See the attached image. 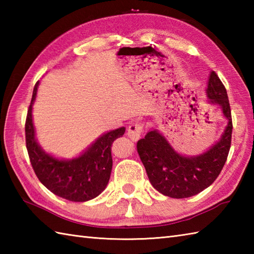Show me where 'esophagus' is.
Here are the masks:
<instances>
[{
	"mask_svg": "<svg viewBox=\"0 0 254 254\" xmlns=\"http://www.w3.org/2000/svg\"><path fill=\"white\" fill-rule=\"evenodd\" d=\"M142 132H143V124L134 123V124H131L127 128V136L130 137L133 142H136L141 138Z\"/></svg>",
	"mask_w": 254,
	"mask_h": 254,
	"instance_id": "obj_1",
	"label": "esophagus"
}]
</instances>
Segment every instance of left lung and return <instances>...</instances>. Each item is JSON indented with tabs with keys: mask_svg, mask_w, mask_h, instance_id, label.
Returning <instances> with one entry per match:
<instances>
[{
	"mask_svg": "<svg viewBox=\"0 0 254 254\" xmlns=\"http://www.w3.org/2000/svg\"><path fill=\"white\" fill-rule=\"evenodd\" d=\"M205 91L208 104L219 108L227 120L222 136L207 150L195 156L181 155L156 128L137 142V153L150 183L166 196L186 198L202 192L216 180L227 160L233 121L227 91L215 72H210Z\"/></svg>",
	"mask_w": 254,
	"mask_h": 254,
	"instance_id": "left-lung-1",
	"label": "left lung"
}]
</instances>
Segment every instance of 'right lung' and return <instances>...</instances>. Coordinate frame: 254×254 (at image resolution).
Returning a JSON list of instances; mask_svg holds the SVG:
<instances>
[{
    "instance_id": "obj_1",
    "label": "right lung",
    "mask_w": 254,
    "mask_h": 254,
    "mask_svg": "<svg viewBox=\"0 0 254 254\" xmlns=\"http://www.w3.org/2000/svg\"><path fill=\"white\" fill-rule=\"evenodd\" d=\"M39 82L35 85L26 119V147L38 179L56 195L72 202H86L95 198L105 190L112 169L111 145L121 137L126 127H119L102 134L77 157L57 158L37 142L32 105L36 100Z\"/></svg>"
}]
</instances>
